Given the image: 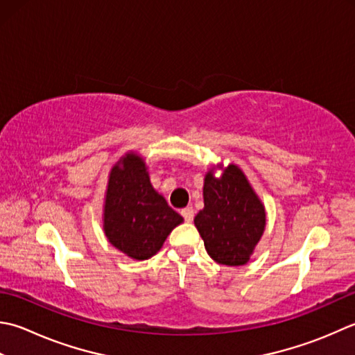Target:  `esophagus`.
Segmentation results:
<instances>
[{"label": "esophagus", "mask_w": 355, "mask_h": 355, "mask_svg": "<svg viewBox=\"0 0 355 355\" xmlns=\"http://www.w3.org/2000/svg\"><path fill=\"white\" fill-rule=\"evenodd\" d=\"M182 215L187 223H191V221L193 220V209L191 206H187V207H184V209H182Z\"/></svg>", "instance_id": "esophagus-1"}]
</instances>
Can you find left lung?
<instances>
[{
	"label": "left lung",
	"instance_id": "1",
	"mask_svg": "<svg viewBox=\"0 0 355 355\" xmlns=\"http://www.w3.org/2000/svg\"><path fill=\"white\" fill-rule=\"evenodd\" d=\"M221 171L220 178L216 172ZM205 207L193 223L214 261L243 266L266 227V209L237 164L211 166L203 184Z\"/></svg>",
	"mask_w": 355,
	"mask_h": 355
}]
</instances>
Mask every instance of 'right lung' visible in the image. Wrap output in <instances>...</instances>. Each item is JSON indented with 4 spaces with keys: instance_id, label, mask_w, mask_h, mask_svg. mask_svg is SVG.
I'll use <instances>...</instances> for the list:
<instances>
[{
    "instance_id": "1",
    "label": "right lung",
    "mask_w": 355,
    "mask_h": 355,
    "mask_svg": "<svg viewBox=\"0 0 355 355\" xmlns=\"http://www.w3.org/2000/svg\"><path fill=\"white\" fill-rule=\"evenodd\" d=\"M182 223V215L152 186L146 159L134 150L120 157L109 172L103 205L110 245L132 260H148Z\"/></svg>"
}]
</instances>
